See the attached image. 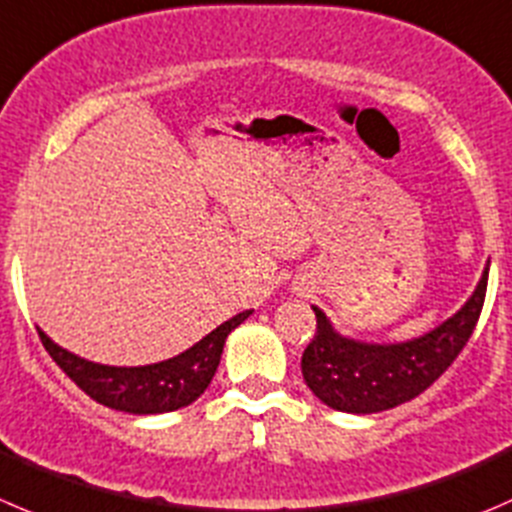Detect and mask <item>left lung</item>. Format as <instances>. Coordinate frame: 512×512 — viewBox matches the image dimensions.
<instances>
[{
	"label": "left lung",
	"mask_w": 512,
	"mask_h": 512,
	"mask_svg": "<svg viewBox=\"0 0 512 512\" xmlns=\"http://www.w3.org/2000/svg\"><path fill=\"white\" fill-rule=\"evenodd\" d=\"M488 290V270L463 310L433 332L400 345H365L340 337L315 310L317 330L302 352L307 388L340 413H380L418 398L450 365L478 325Z\"/></svg>",
	"instance_id": "obj_1"
}]
</instances>
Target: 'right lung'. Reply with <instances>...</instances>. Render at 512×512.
I'll return each mask as SVG.
<instances>
[{
    "instance_id": "right-lung-1",
    "label": "right lung",
    "mask_w": 512,
    "mask_h": 512,
    "mask_svg": "<svg viewBox=\"0 0 512 512\" xmlns=\"http://www.w3.org/2000/svg\"><path fill=\"white\" fill-rule=\"evenodd\" d=\"M250 315L252 310L240 312L182 355L145 367H109L82 360L64 347L54 345L42 330H39V340L49 357L67 372L69 380L97 403L132 415L172 413V410L195 403L205 393L220 365L227 335Z\"/></svg>"
}]
</instances>
